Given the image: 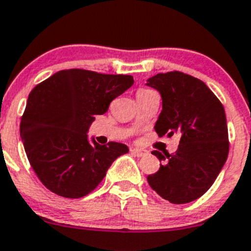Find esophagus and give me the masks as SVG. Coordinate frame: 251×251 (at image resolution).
Returning a JSON list of instances; mask_svg holds the SVG:
<instances>
[{
    "instance_id": "obj_1",
    "label": "esophagus",
    "mask_w": 251,
    "mask_h": 251,
    "mask_svg": "<svg viewBox=\"0 0 251 251\" xmlns=\"http://www.w3.org/2000/svg\"><path fill=\"white\" fill-rule=\"evenodd\" d=\"M131 152H132L135 156H137V157H142V156H145V154L149 153V152H147L145 149H137V147H135V149H131Z\"/></svg>"
}]
</instances>
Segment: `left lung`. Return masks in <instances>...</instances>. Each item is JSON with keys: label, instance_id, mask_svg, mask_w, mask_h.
<instances>
[{"label": "left lung", "instance_id": "obj_1", "mask_svg": "<svg viewBox=\"0 0 251 251\" xmlns=\"http://www.w3.org/2000/svg\"><path fill=\"white\" fill-rule=\"evenodd\" d=\"M162 99L154 130L158 136L179 133L177 151L152 154L163 165L147 182L163 200L184 204L202 197L214 183L229 153L226 111L213 91L200 79L181 72L160 73L147 79Z\"/></svg>", "mask_w": 251, "mask_h": 251}]
</instances>
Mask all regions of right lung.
<instances>
[{
	"mask_svg": "<svg viewBox=\"0 0 251 251\" xmlns=\"http://www.w3.org/2000/svg\"><path fill=\"white\" fill-rule=\"evenodd\" d=\"M133 84L131 75L84 69L55 73L30 91L21 119V139L42 183L58 196L81 198L99 186L128 147L89 141L95 115Z\"/></svg>",
	"mask_w": 251,
	"mask_h": 251,
	"instance_id": "1",
	"label": "right lung"
}]
</instances>
